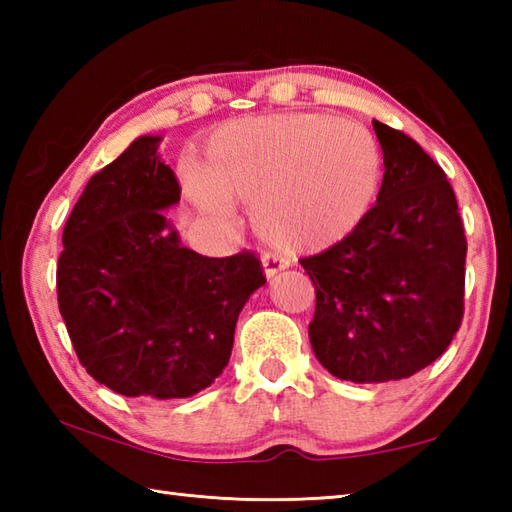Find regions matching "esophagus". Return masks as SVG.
Returning a JSON list of instances; mask_svg holds the SVG:
<instances>
[{
	"instance_id": "1",
	"label": "esophagus",
	"mask_w": 512,
	"mask_h": 512,
	"mask_svg": "<svg viewBox=\"0 0 512 512\" xmlns=\"http://www.w3.org/2000/svg\"><path fill=\"white\" fill-rule=\"evenodd\" d=\"M262 266H264V275L270 279V277H275L277 273H281V270H286L290 266V262H288L286 257H281V255L266 253L262 257Z\"/></svg>"
}]
</instances>
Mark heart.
<instances>
[{
  "label": "heart",
  "mask_w": 512,
  "mask_h": 512,
  "mask_svg": "<svg viewBox=\"0 0 512 512\" xmlns=\"http://www.w3.org/2000/svg\"><path fill=\"white\" fill-rule=\"evenodd\" d=\"M378 180L380 154L365 127L323 116H259L215 132L184 189L213 220H231V202H244L255 206V226L270 244L319 250L361 224Z\"/></svg>",
  "instance_id": "b5f03b06"
}]
</instances>
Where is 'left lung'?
<instances>
[{
	"mask_svg": "<svg viewBox=\"0 0 512 512\" xmlns=\"http://www.w3.org/2000/svg\"><path fill=\"white\" fill-rule=\"evenodd\" d=\"M385 176L376 206L301 259L317 308L314 356L350 383L409 378L447 350L464 314L466 237L444 171L416 140L374 121Z\"/></svg>",
	"mask_w": 512,
	"mask_h": 512,
	"instance_id": "1",
	"label": "left lung"
}]
</instances>
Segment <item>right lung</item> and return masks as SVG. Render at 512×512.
<instances>
[{
    "instance_id": "obj_1",
    "label": "right lung",
    "mask_w": 512,
    "mask_h": 512,
    "mask_svg": "<svg viewBox=\"0 0 512 512\" xmlns=\"http://www.w3.org/2000/svg\"><path fill=\"white\" fill-rule=\"evenodd\" d=\"M162 136H138L94 173L63 228L59 310L81 365L129 398H189L228 365L235 323L266 284L250 253L204 257L162 211L180 184Z\"/></svg>"
}]
</instances>
